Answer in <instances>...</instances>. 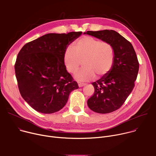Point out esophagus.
Wrapping results in <instances>:
<instances>
[{
	"instance_id": "34e87169",
	"label": "esophagus",
	"mask_w": 156,
	"mask_h": 156,
	"mask_svg": "<svg viewBox=\"0 0 156 156\" xmlns=\"http://www.w3.org/2000/svg\"><path fill=\"white\" fill-rule=\"evenodd\" d=\"M78 86L80 87H83V86H84V85H85V84H84V83H78Z\"/></svg>"
}]
</instances>
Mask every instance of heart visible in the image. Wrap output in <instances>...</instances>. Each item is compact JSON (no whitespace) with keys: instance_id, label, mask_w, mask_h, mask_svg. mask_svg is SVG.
Wrapping results in <instances>:
<instances>
[{"instance_id":"b5f03b06","label":"heart","mask_w":156,"mask_h":156,"mask_svg":"<svg viewBox=\"0 0 156 156\" xmlns=\"http://www.w3.org/2000/svg\"><path fill=\"white\" fill-rule=\"evenodd\" d=\"M115 58L114 46L108 42L84 36L68 46L63 54V63L69 73H73L83 62L84 68L76 72L74 78L78 81H88L102 78L112 70Z\"/></svg>"}]
</instances>
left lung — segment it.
Wrapping results in <instances>:
<instances>
[{"label":"left lung","instance_id":"1","mask_svg":"<svg viewBox=\"0 0 156 156\" xmlns=\"http://www.w3.org/2000/svg\"><path fill=\"white\" fill-rule=\"evenodd\" d=\"M84 34L108 42L114 46L115 58L113 67L105 76L92 84L94 94L87 100L91 110L108 114L119 109L135 87L139 62L132 44L114 30L87 31Z\"/></svg>","mask_w":156,"mask_h":156}]
</instances>
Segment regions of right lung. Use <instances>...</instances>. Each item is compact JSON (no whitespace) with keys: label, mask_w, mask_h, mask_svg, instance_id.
Listing matches in <instances>:
<instances>
[{"label":"right lung","mask_w":156,"mask_h":156,"mask_svg":"<svg viewBox=\"0 0 156 156\" xmlns=\"http://www.w3.org/2000/svg\"><path fill=\"white\" fill-rule=\"evenodd\" d=\"M81 31L49 33L21 48L15 64L21 96L35 110L52 114L67 102L70 93L78 88L66 71L63 54Z\"/></svg>","instance_id":"add662e5"}]
</instances>
